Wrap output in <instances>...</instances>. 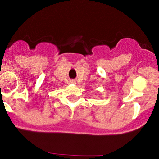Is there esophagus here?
Wrapping results in <instances>:
<instances>
[{"label":"esophagus","instance_id":"esophagus-1","mask_svg":"<svg viewBox=\"0 0 159 159\" xmlns=\"http://www.w3.org/2000/svg\"><path fill=\"white\" fill-rule=\"evenodd\" d=\"M70 82L72 83V84H74V83H75V80H70Z\"/></svg>","mask_w":159,"mask_h":159}]
</instances>
